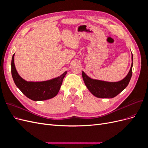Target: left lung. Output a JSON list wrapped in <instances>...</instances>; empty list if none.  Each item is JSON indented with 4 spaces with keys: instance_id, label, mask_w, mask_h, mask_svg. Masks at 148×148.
<instances>
[{
    "instance_id": "8db88e82",
    "label": "left lung",
    "mask_w": 148,
    "mask_h": 148,
    "mask_svg": "<svg viewBox=\"0 0 148 148\" xmlns=\"http://www.w3.org/2000/svg\"><path fill=\"white\" fill-rule=\"evenodd\" d=\"M132 63L127 75L123 79L117 82H109L102 80L92 79L82 71V77L87 88L92 95L99 98H113L125 89L130 81L132 76L133 54L132 53Z\"/></svg>"
}]
</instances>
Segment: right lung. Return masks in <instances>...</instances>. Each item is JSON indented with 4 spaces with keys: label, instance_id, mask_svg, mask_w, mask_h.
Segmentation results:
<instances>
[{
    "label": "right lung",
    "instance_id": "obj_1",
    "mask_svg": "<svg viewBox=\"0 0 148 148\" xmlns=\"http://www.w3.org/2000/svg\"><path fill=\"white\" fill-rule=\"evenodd\" d=\"M15 53L12 59V75L17 88L29 99L34 101L50 99L59 92L67 71L51 79L43 82H27L18 73L14 63Z\"/></svg>",
    "mask_w": 148,
    "mask_h": 148
}]
</instances>
